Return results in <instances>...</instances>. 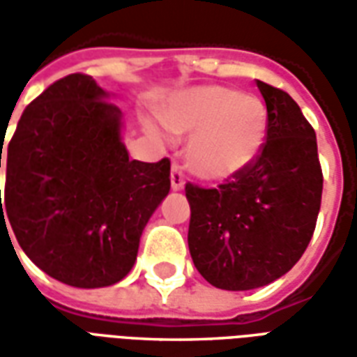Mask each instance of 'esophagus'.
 I'll list each match as a JSON object with an SVG mask.
<instances>
[{
  "label": "esophagus",
  "mask_w": 357,
  "mask_h": 357,
  "mask_svg": "<svg viewBox=\"0 0 357 357\" xmlns=\"http://www.w3.org/2000/svg\"><path fill=\"white\" fill-rule=\"evenodd\" d=\"M170 181H172V189L174 191H181L183 185H185V176H183V170L178 162L172 164V172H170Z\"/></svg>",
  "instance_id": "obj_1"
}]
</instances>
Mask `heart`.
<instances>
[{"label":"heart","mask_w":357,"mask_h":357,"mask_svg":"<svg viewBox=\"0 0 357 357\" xmlns=\"http://www.w3.org/2000/svg\"><path fill=\"white\" fill-rule=\"evenodd\" d=\"M164 124L187 145L189 168L204 179L222 181L255 162L268 137V109L260 97L222 86L178 95L164 110Z\"/></svg>","instance_id":"obj_1"}]
</instances>
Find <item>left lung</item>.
<instances>
[{"instance_id":"1","label":"left lung","mask_w":357,"mask_h":357,"mask_svg":"<svg viewBox=\"0 0 357 357\" xmlns=\"http://www.w3.org/2000/svg\"><path fill=\"white\" fill-rule=\"evenodd\" d=\"M256 84L268 109L262 153L216 189L185 185L195 268L225 291H250L284 275L310 245L321 206L314 128L287 91Z\"/></svg>"}]
</instances>
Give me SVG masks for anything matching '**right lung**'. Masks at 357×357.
Returning a JSON list of instances; mask_svg holds the SVG:
<instances>
[{"instance_id": "add662e5", "label": "right lung", "mask_w": 357, "mask_h": 357, "mask_svg": "<svg viewBox=\"0 0 357 357\" xmlns=\"http://www.w3.org/2000/svg\"><path fill=\"white\" fill-rule=\"evenodd\" d=\"M168 191L170 160H130L120 109L91 76L68 74L20 116L7 147L0 222L53 279L109 287L130 273L143 227Z\"/></svg>"}]
</instances>
